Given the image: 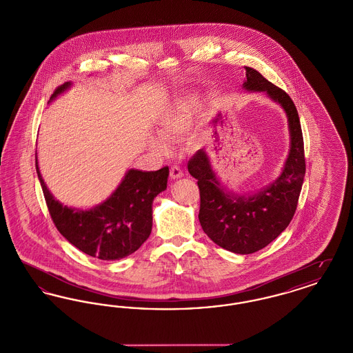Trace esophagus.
I'll return each mask as SVG.
<instances>
[{
	"label": "esophagus",
	"instance_id": "esophagus-1",
	"mask_svg": "<svg viewBox=\"0 0 353 353\" xmlns=\"http://www.w3.org/2000/svg\"><path fill=\"white\" fill-rule=\"evenodd\" d=\"M170 179L172 180H177V179H181L183 177V170L180 167H177V165H172L170 167Z\"/></svg>",
	"mask_w": 353,
	"mask_h": 353
}]
</instances>
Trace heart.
<instances>
[{
    "label": "heart",
    "instance_id": "heart-1",
    "mask_svg": "<svg viewBox=\"0 0 353 353\" xmlns=\"http://www.w3.org/2000/svg\"><path fill=\"white\" fill-rule=\"evenodd\" d=\"M199 101L194 97H185L170 103L157 119V132L163 139H179L189 132L193 124ZM160 137H152L151 147L159 153L168 152V144ZM199 137L190 139V145L199 144Z\"/></svg>",
    "mask_w": 353,
    "mask_h": 353
}]
</instances>
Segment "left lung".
<instances>
[{
    "mask_svg": "<svg viewBox=\"0 0 353 353\" xmlns=\"http://www.w3.org/2000/svg\"><path fill=\"white\" fill-rule=\"evenodd\" d=\"M245 70L243 90L265 92L285 112L290 150L281 174L255 193L238 194L221 184L205 150L188 163L189 173L199 180L202 230L222 249L235 254L258 252L285 230L295 214L305 173L302 128L294 101L256 70Z\"/></svg>",
    "mask_w": 353,
    "mask_h": 353,
    "instance_id": "obj_1",
    "label": "left lung"
}]
</instances>
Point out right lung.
Instances as JSON below:
<instances>
[{"label": "right lung", "instance_id": "1", "mask_svg": "<svg viewBox=\"0 0 353 353\" xmlns=\"http://www.w3.org/2000/svg\"><path fill=\"white\" fill-rule=\"evenodd\" d=\"M58 87L50 101L71 87ZM52 222L68 242L84 254L101 261H117L136 252L151 234L152 202L167 189L169 168L153 172L127 170L114 193L99 205L81 209L63 205L54 199L38 168Z\"/></svg>", "mask_w": 353, "mask_h": 353}]
</instances>
